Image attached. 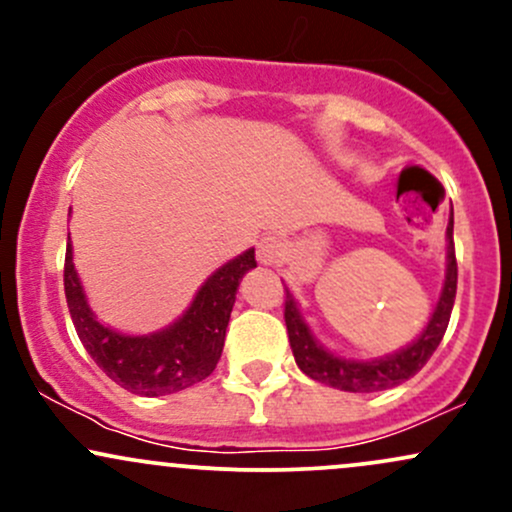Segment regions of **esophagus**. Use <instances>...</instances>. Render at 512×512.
<instances>
[{
	"instance_id": "esophagus-1",
	"label": "esophagus",
	"mask_w": 512,
	"mask_h": 512,
	"mask_svg": "<svg viewBox=\"0 0 512 512\" xmlns=\"http://www.w3.org/2000/svg\"><path fill=\"white\" fill-rule=\"evenodd\" d=\"M286 257V245L281 238L267 236L257 243V260L262 264H279Z\"/></svg>"
}]
</instances>
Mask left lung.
Wrapping results in <instances>:
<instances>
[{
  "label": "left lung",
  "instance_id": "left-lung-1",
  "mask_svg": "<svg viewBox=\"0 0 512 512\" xmlns=\"http://www.w3.org/2000/svg\"><path fill=\"white\" fill-rule=\"evenodd\" d=\"M448 250H445V279L443 289H440L438 303L428 317L426 327L416 339H411L407 346L392 351V354L375 356V358H346L332 354L330 349L320 344L313 330L308 327L305 317L298 308L296 298L286 289V330H289V342L293 358H296L298 368L303 370L308 378L325 383L330 387L344 392H380L390 390L411 375L419 373L426 366L428 358L438 349L440 339L448 330L452 303H455L457 291V262H455V245H452V214L448 221Z\"/></svg>",
  "mask_w": 512,
  "mask_h": 512
}]
</instances>
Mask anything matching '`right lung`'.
Returning <instances> with one entry per match:
<instances>
[{
	"instance_id": "obj_1",
	"label": "right lung",
	"mask_w": 512,
	"mask_h": 512,
	"mask_svg": "<svg viewBox=\"0 0 512 512\" xmlns=\"http://www.w3.org/2000/svg\"><path fill=\"white\" fill-rule=\"evenodd\" d=\"M255 267V248L245 250L199 286L178 320L149 334H127L103 325L91 310L74 269L72 238L67 236L64 296L76 334L98 368L132 395L161 397L202 383L214 373L240 279Z\"/></svg>"
}]
</instances>
